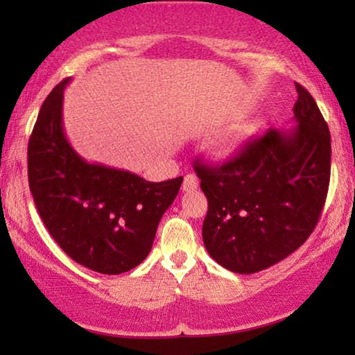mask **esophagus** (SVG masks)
I'll use <instances>...</instances> for the list:
<instances>
[{
  "mask_svg": "<svg viewBox=\"0 0 355 355\" xmlns=\"http://www.w3.org/2000/svg\"><path fill=\"white\" fill-rule=\"evenodd\" d=\"M197 187H198L197 176H193V174H186V176H184V181H182V191L191 192V191H196Z\"/></svg>",
  "mask_w": 355,
  "mask_h": 355,
  "instance_id": "esophagus-1",
  "label": "esophagus"
}]
</instances>
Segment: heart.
<instances>
[{"mask_svg":"<svg viewBox=\"0 0 355 355\" xmlns=\"http://www.w3.org/2000/svg\"><path fill=\"white\" fill-rule=\"evenodd\" d=\"M213 155L220 159L230 158L231 155H234L237 148V137L234 134H223L221 137H218L213 142Z\"/></svg>","mask_w":355,"mask_h":355,"instance_id":"obj_1","label":"heart"}]
</instances>
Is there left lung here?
Segmentation results:
<instances>
[{"label": "left lung", "mask_w": 355, "mask_h": 355, "mask_svg": "<svg viewBox=\"0 0 355 355\" xmlns=\"http://www.w3.org/2000/svg\"><path fill=\"white\" fill-rule=\"evenodd\" d=\"M291 129H270L221 166L196 162L208 200L202 237L216 263L252 275L307 241L322 215L331 135L313 96L295 84Z\"/></svg>", "instance_id": "1"}]
</instances>
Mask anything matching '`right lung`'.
Masks as SVG:
<instances>
[{"mask_svg": "<svg viewBox=\"0 0 355 355\" xmlns=\"http://www.w3.org/2000/svg\"><path fill=\"white\" fill-rule=\"evenodd\" d=\"M69 82H60L38 113L27 150L28 186L43 225L72 260L96 273H125L147 259L182 178L150 182L85 162L62 125Z\"/></svg>", "mask_w": 355, "mask_h": 355, "instance_id": "right-lung-1", "label": "right lung"}]
</instances>
